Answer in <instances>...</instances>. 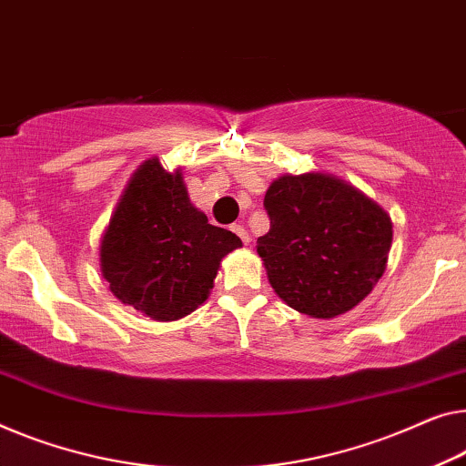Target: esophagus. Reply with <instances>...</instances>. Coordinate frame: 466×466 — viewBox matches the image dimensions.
Wrapping results in <instances>:
<instances>
[{
  "mask_svg": "<svg viewBox=\"0 0 466 466\" xmlns=\"http://www.w3.org/2000/svg\"><path fill=\"white\" fill-rule=\"evenodd\" d=\"M232 232L238 236V238L245 242V245H248V242H251V236H248V232L245 230V226H240V224H234L232 226Z\"/></svg>",
  "mask_w": 466,
  "mask_h": 466,
  "instance_id": "esophagus-1",
  "label": "esophagus"
}]
</instances>
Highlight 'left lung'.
Instances as JSON below:
<instances>
[{"mask_svg": "<svg viewBox=\"0 0 466 466\" xmlns=\"http://www.w3.org/2000/svg\"><path fill=\"white\" fill-rule=\"evenodd\" d=\"M263 207L269 232L257 238V253L289 308L329 320L370 295L393 240L374 200L339 177L303 173L272 182Z\"/></svg>", "mask_w": 466, "mask_h": 466, "instance_id": "1", "label": "left lung"}]
</instances>
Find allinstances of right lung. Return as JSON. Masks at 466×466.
<instances>
[{
	"instance_id": "obj_1",
	"label": "right lung",
	"mask_w": 466,
	"mask_h": 466,
	"mask_svg": "<svg viewBox=\"0 0 466 466\" xmlns=\"http://www.w3.org/2000/svg\"><path fill=\"white\" fill-rule=\"evenodd\" d=\"M242 247L190 203L182 171L144 161L110 218L100 245L113 295L152 320L169 322L205 303L219 263Z\"/></svg>"
}]
</instances>
